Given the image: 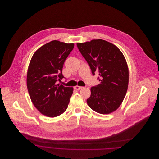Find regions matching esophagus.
I'll return each mask as SVG.
<instances>
[{
  "label": "esophagus",
  "instance_id": "esophagus-1",
  "mask_svg": "<svg viewBox=\"0 0 159 159\" xmlns=\"http://www.w3.org/2000/svg\"><path fill=\"white\" fill-rule=\"evenodd\" d=\"M83 87L82 86H75V89H76V90H80V89H81Z\"/></svg>",
  "mask_w": 159,
  "mask_h": 159
}]
</instances>
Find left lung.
Returning a JSON list of instances; mask_svg holds the SVG:
<instances>
[{
    "mask_svg": "<svg viewBox=\"0 0 159 159\" xmlns=\"http://www.w3.org/2000/svg\"><path fill=\"white\" fill-rule=\"evenodd\" d=\"M77 46L92 75H98L101 82L91 88L88 105L102 114L116 111L121 105L128 87V67L123 54L116 46L102 39L78 43Z\"/></svg>",
    "mask_w": 159,
    "mask_h": 159,
    "instance_id": "left-lung-1",
    "label": "left lung"
}]
</instances>
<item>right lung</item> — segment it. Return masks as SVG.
<instances>
[{
    "label": "right lung",
    "instance_id": "right-lung-1",
    "mask_svg": "<svg viewBox=\"0 0 159 159\" xmlns=\"http://www.w3.org/2000/svg\"><path fill=\"white\" fill-rule=\"evenodd\" d=\"M74 46L52 40L39 48L31 59L27 75V89L33 105L47 117L58 116L68 107L73 88L57 82L64 77L63 65Z\"/></svg>",
    "mask_w": 159,
    "mask_h": 159
}]
</instances>
